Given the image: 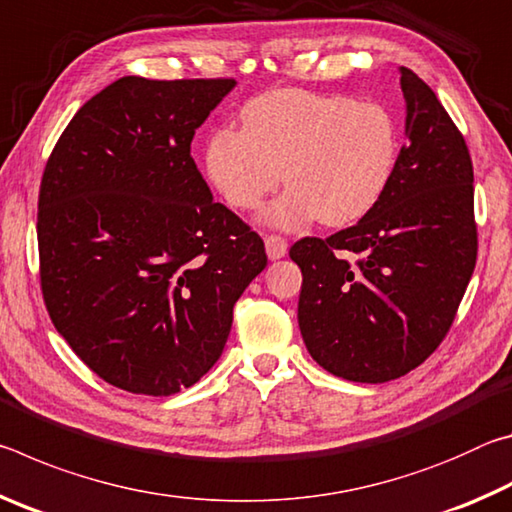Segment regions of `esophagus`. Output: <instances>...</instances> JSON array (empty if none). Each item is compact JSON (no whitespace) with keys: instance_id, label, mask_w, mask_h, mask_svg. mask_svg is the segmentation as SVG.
I'll return each instance as SVG.
<instances>
[{"instance_id":"esophagus-1","label":"esophagus","mask_w":512,"mask_h":512,"mask_svg":"<svg viewBox=\"0 0 512 512\" xmlns=\"http://www.w3.org/2000/svg\"><path fill=\"white\" fill-rule=\"evenodd\" d=\"M264 244H266L268 259H282L284 255H287V250H289L287 241H284L282 237H277V235H268L264 239Z\"/></svg>"}]
</instances>
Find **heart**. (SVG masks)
<instances>
[{
  "label": "heart",
  "instance_id": "obj_1",
  "mask_svg": "<svg viewBox=\"0 0 512 512\" xmlns=\"http://www.w3.org/2000/svg\"><path fill=\"white\" fill-rule=\"evenodd\" d=\"M241 124L210 137L207 178L244 212L257 210L284 178L289 189L266 212L282 230L363 219L386 194L400 155L397 121L377 101L273 90L241 108Z\"/></svg>",
  "mask_w": 512,
  "mask_h": 512
}]
</instances>
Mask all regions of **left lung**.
<instances>
[{"label": "left lung", "mask_w": 512, "mask_h": 512, "mask_svg": "<svg viewBox=\"0 0 512 512\" xmlns=\"http://www.w3.org/2000/svg\"><path fill=\"white\" fill-rule=\"evenodd\" d=\"M400 83L406 144L386 194L352 228L289 250L302 341L318 366L361 384L402 377L438 348L476 264L470 151L427 83L406 67Z\"/></svg>", "instance_id": "left-lung-1"}]
</instances>
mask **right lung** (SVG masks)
Returning a JSON list of instances; mask_svg holds the SVG:
<instances>
[{
    "label": "right lung",
    "instance_id": "right-lung-1",
    "mask_svg": "<svg viewBox=\"0 0 512 512\" xmlns=\"http://www.w3.org/2000/svg\"><path fill=\"white\" fill-rule=\"evenodd\" d=\"M237 81L124 76L76 112L40 185L42 296L85 366L167 397L221 357L264 241L214 203L192 140Z\"/></svg>",
    "mask_w": 512,
    "mask_h": 512
}]
</instances>
